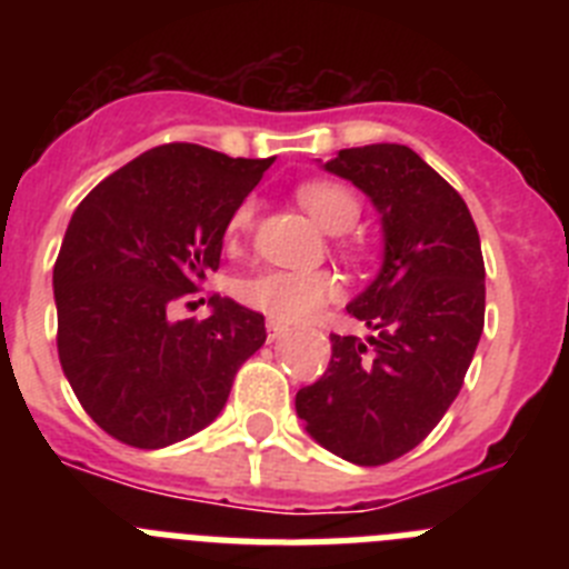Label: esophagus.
Segmentation results:
<instances>
[{
    "instance_id": "34e87169",
    "label": "esophagus",
    "mask_w": 569,
    "mask_h": 569,
    "mask_svg": "<svg viewBox=\"0 0 569 569\" xmlns=\"http://www.w3.org/2000/svg\"><path fill=\"white\" fill-rule=\"evenodd\" d=\"M288 333H290V328H284V325H279V321H273V319L268 321V339L270 341L284 339V336H288Z\"/></svg>"
}]
</instances>
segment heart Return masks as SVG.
Instances as JSON below:
<instances>
[{
    "mask_svg": "<svg viewBox=\"0 0 569 569\" xmlns=\"http://www.w3.org/2000/svg\"><path fill=\"white\" fill-rule=\"evenodd\" d=\"M296 199L328 233H345L359 222V196L339 182H305ZM256 222V202L244 199L228 222V241L236 244ZM239 299L281 325H299L339 296V279L330 270H259L239 281Z\"/></svg>",
    "mask_w": 569,
    "mask_h": 569,
    "instance_id": "heart-1",
    "label": "heart"
}]
</instances>
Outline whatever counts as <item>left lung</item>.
I'll return each mask as SVG.
<instances>
[{
    "label": "left lung",
    "mask_w": 569,
    "mask_h": 569,
    "mask_svg": "<svg viewBox=\"0 0 569 569\" xmlns=\"http://www.w3.org/2000/svg\"><path fill=\"white\" fill-rule=\"evenodd\" d=\"M325 170L370 196L385 261L347 305L373 336L330 333L296 413L325 450L376 467L421 445L459 396L485 330V259L465 199L407 144L339 150Z\"/></svg>",
    "instance_id": "left-lung-1"
}]
</instances>
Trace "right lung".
<instances>
[{
	"mask_svg": "<svg viewBox=\"0 0 569 569\" xmlns=\"http://www.w3.org/2000/svg\"><path fill=\"white\" fill-rule=\"evenodd\" d=\"M270 164L159 144L70 216L53 264L59 361L84 413L116 441L159 450L199 433L268 339L264 316L222 296H210L202 321L170 313L219 270L230 216Z\"/></svg>",
	"mask_w": 569,
	"mask_h": 569,
	"instance_id": "obj_1",
	"label": "right lung"
}]
</instances>
